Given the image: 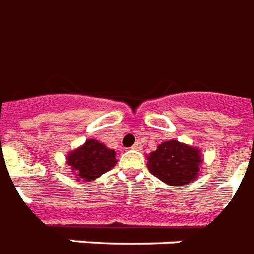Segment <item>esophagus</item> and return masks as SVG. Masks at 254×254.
<instances>
[{
  "instance_id": "esophagus-1",
  "label": "esophagus",
  "mask_w": 254,
  "mask_h": 254,
  "mask_svg": "<svg viewBox=\"0 0 254 254\" xmlns=\"http://www.w3.org/2000/svg\"><path fill=\"white\" fill-rule=\"evenodd\" d=\"M131 149H133V150H141V149H142V145H141V142H135L134 145H133V146H131Z\"/></svg>"
}]
</instances>
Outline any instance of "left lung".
<instances>
[{
	"label": "left lung",
	"mask_w": 254,
	"mask_h": 254,
	"mask_svg": "<svg viewBox=\"0 0 254 254\" xmlns=\"http://www.w3.org/2000/svg\"><path fill=\"white\" fill-rule=\"evenodd\" d=\"M203 162L197 147L170 139L158 145L147 157V169L169 186H186L195 181Z\"/></svg>",
	"instance_id": "obj_1"
}]
</instances>
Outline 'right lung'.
<instances>
[{
  "instance_id": "right-lung-1",
  "label": "right lung",
  "mask_w": 254,
  "mask_h": 254,
  "mask_svg": "<svg viewBox=\"0 0 254 254\" xmlns=\"http://www.w3.org/2000/svg\"><path fill=\"white\" fill-rule=\"evenodd\" d=\"M67 163L72 167L77 181H95L116 166V151L108 149L97 139H87L84 145L67 155Z\"/></svg>"
}]
</instances>
